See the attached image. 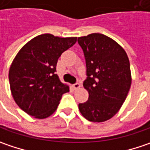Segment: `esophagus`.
Returning <instances> with one entry per match:
<instances>
[{"label": "esophagus", "mask_w": 150, "mask_h": 150, "mask_svg": "<svg viewBox=\"0 0 150 150\" xmlns=\"http://www.w3.org/2000/svg\"><path fill=\"white\" fill-rule=\"evenodd\" d=\"M73 87H74L75 90H77V89H79V88L81 87V85H80L79 83H75V84L73 85Z\"/></svg>", "instance_id": "esophagus-1"}]
</instances>
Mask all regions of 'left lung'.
I'll list each match as a JSON object with an SVG mask.
<instances>
[{"instance_id":"left-lung-1","label":"left lung","mask_w":150,"mask_h":150,"mask_svg":"<svg viewBox=\"0 0 150 150\" xmlns=\"http://www.w3.org/2000/svg\"><path fill=\"white\" fill-rule=\"evenodd\" d=\"M78 42L86 64L83 86L89 93L88 101L79 104L80 112L88 121L105 122L120 110L129 91L128 57L117 42L101 33L80 37Z\"/></svg>"}]
</instances>
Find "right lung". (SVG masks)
<instances>
[{
	"label": "right lung",
	"instance_id": "obj_1",
	"mask_svg": "<svg viewBox=\"0 0 150 150\" xmlns=\"http://www.w3.org/2000/svg\"><path fill=\"white\" fill-rule=\"evenodd\" d=\"M76 41V37L44 33L31 39L17 53L9 69V82L14 101L26 113L43 119L55 112L62 95L69 91L55 74L56 64Z\"/></svg>",
	"mask_w": 150,
	"mask_h": 150
}]
</instances>
